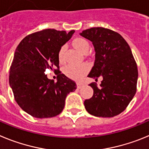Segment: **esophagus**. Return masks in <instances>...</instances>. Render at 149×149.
I'll return each instance as SVG.
<instances>
[{"label":"esophagus","mask_w":149,"mask_h":149,"mask_svg":"<svg viewBox=\"0 0 149 149\" xmlns=\"http://www.w3.org/2000/svg\"><path fill=\"white\" fill-rule=\"evenodd\" d=\"M83 86H84V84H82V83H81V82H78L77 83V88H79V89L81 88Z\"/></svg>","instance_id":"obj_1"}]
</instances>
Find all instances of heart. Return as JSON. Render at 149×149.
Listing matches in <instances>:
<instances>
[{
    "label": "heart",
    "mask_w": 149,
    "mask_h": 149,
    "mask_svg": "<svg viewBox=\"0 0 149 149\" xmlns=\"http://www.w3.org/2000/svg\"><path fill=\"white\" fill-rule=\"evenodd\" d=\"M73 45L77 50L83 53H87L90 47L88 41L81 37H77L73 39ZM65 49H66V46L63 45L58 50V58L60 62L64 61V55H65ZM87 71H88V66L86 65H74V64H70L64 68V73L68 76L73 79H79Z\"/></svg>",
    "instance_id": "obj_1"
}]
</instances>
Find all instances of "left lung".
Returning a JSON list of instances; mask_svg holds the SVG:
<instances>
[{"instance_id": "1", "label": "left lung", "mask_w": 149, "mask_h": 149, "mask_svg": "<svg viewBox=\"0 0 149 149\" xmlns=\"http://www.w3.org/2000/svg\"><path fill=\"white\" fill-rule=\"evenodd\" d=\"M93 43L94 65L88 77L102 76L100 87L90 84L93 96L84 101L85 109L99 117H113L128 107L136 91L138 70L131 48L123 36L103 27H92L80 33Z\"/></svg>"}]
</instances>
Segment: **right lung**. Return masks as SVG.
<instances>
[{"label":"right lung","mask_w":149,"mask_h":149,"mask_svg":"<svg viewBox=\"0 0 149 149\" xmlns=\"http://www.w3.org/2000/svg\"><path fill=\"white\" fill-rule=\"evenodd\" d=\"M74 32L43 29L28 35L16 48L9 69V84L16 102L33 117L58 115L68 93L76 89V82L63 73L58 75L56 82L45 73L48 68L59 70L58 50Z\"/></svg>","instance_id":"1"}]
</instances>
